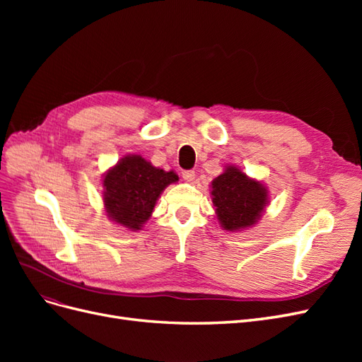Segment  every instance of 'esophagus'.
<instances>
[{
	"mask_svg": "<svg viewBox=\"0 0 362 362\" xmlns=\"http://www.w3.org/2000/svg\"><path fill=\"white\" fill-rule=\"evenodd\" d=\"M181 175H182V178L185 181H193L194 180V170H182Z\"/></svg>",
	"mask_w": 362,
	"mask_h": 362,
	"instance_id": "obj_1",
	"label": "esophagus"
}]
</instances>
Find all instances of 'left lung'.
<instances>
[{"instance_id":"8db88e82","label":"left lung","mask_w":362,"mask_h":362,"mask_svg":"<svg viewBox=\"0 0 362 362\" xmlns=\"http://www.w3.org/2000/svg\"><path fill=\"white\" fill-rule=\"evenodd\" d=\"M267 189L250 180L235 166H228L211 182V198L216 214L226 231H240L254 226L267 204Z\"/></svg>"}]
</instances>
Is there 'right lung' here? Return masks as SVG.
<instances>
[{
    "label": "right lung",
    "mask_w": 362,
    "mask_h": 362,
    "mask_svg": "<svg viewBox=\"0 0 362 362\" xmlns=\"http://www.w3.org/2000/svg\"><path fill=\"white\" fill-rule=\"evenodd\" d=\"M175 181L178 175L173 170L157 169L140 156L120 158L103 181L107 216L131 231L140 229L152 214L161 192Z\"/></svg>",
    "instance_id": "1"
}]
</instances>
